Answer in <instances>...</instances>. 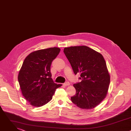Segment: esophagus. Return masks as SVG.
<instances>
[{
	"label": "esophagus",
	"mask_w": 131,
	"mask_h": 131,
	"mask_svg": "<svg viewBox=\"0 0 131 131\" xmlns=\"http://www.w3.org/2000/svg\"><path fill=\"white\" fill-rule=\"evenodd\" d=\"M63 85H65V86H67V85H70V83H69V82H66L64 83L63 84Z\"/></svg>",
	"instance_id": "1"
}]
</instances>
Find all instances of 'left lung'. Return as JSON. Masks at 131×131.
<instances>
[{
	"label": "left lung",
	"mask_w": 131,
	"mask_h": 131,
	"mask_svg": "<svg viewBox=\"0 0 131 131\" xmlns=\"http://www.w3.org/2000/svg\"><path fill=\"white\" fill-rule=\"evenodd\" d=\"M64 53L74 73L80 74V82L73 84L76 93L71 97L78 107L93 109L106 97L110 76L103 55L86 46L65 48Z\"/></svg>",
	"instance_id": "obj_1"
}]
</instances>
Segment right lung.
<instances>
[{"label":"right lung","mask_w":131,"mask_h":131,"mask_svg":"<svg viewBox=\"0 0 131 131\" xmlns=\"http://www.w3.org/2000/svg\"><path fill=\"white\" fill-rule=\"evenodd\" d=\"M57 47L34 51L24 60L18 75L22 95L34 107L46 105L62 86L54 82L50 67L60 52Z\"/></svg>","instance_id":"obj_1"}]
</instances>
